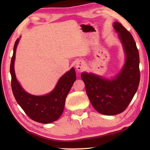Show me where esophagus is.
<instances>
[{
	"label": "esophagus",
	"mask_w": 150,
	"mask_h": 150,
	"mask_svg": "<svg viewBox=\"0 0 150 150\" xmlns=\"http://www.w3.org/2000/svg\"><path fill=\"white\" fill-rule=\"evenodd\" d=\"M85 67V63L83 61H78L76 63V69L78 71H82Z\"/></svg>",
	"instance_id": "1"
}]
</instances>
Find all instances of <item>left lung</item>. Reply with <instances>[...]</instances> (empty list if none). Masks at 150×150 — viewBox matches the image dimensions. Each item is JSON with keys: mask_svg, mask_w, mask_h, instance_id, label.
I'll return each instance as SVG.
<instances>
[{"mask_svg": "<svg viewBox=\"0 0 150 150\" xmlns=\"http://www.w3.org/2000/svg\"><path fill=\"white\" fill-rule=\"evenodd\" d=\"M126 54L121 72L108 80L87 73H81L86 92L95 110L105 115H116L128 107L138 90L140 71L138 48L132 35L119 22L114 23Z\"/></svg>", "mask_w": 150, "mask_h": 150, "instance_id": "1", "label": "left lung"}]
</instances>
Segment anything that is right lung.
I'll list each match as a JSON object with an SVG mask.
<instances>
[{
	"mask_svg": "<svg viewBox=\"0 0 150 150\" xmlns=\"http://www.w3.org/2000/svg\"><path fill=\"white\" fill-rule=\"evenodd\" d=\"M18 38L14 45V52L11 63V87L18 104L28 117L35 122L48 124L57 120L62 115L66 97L76 80L74 68L59 79L56 87L50 93L44 96H34L26 93L18 82L14 73V59Z\"/></svg>",
	"mask_w": 150,
	"mask_h": 150,
	"instance_id": "obj_1",
	"label": "right lung"
}]
</instances>
